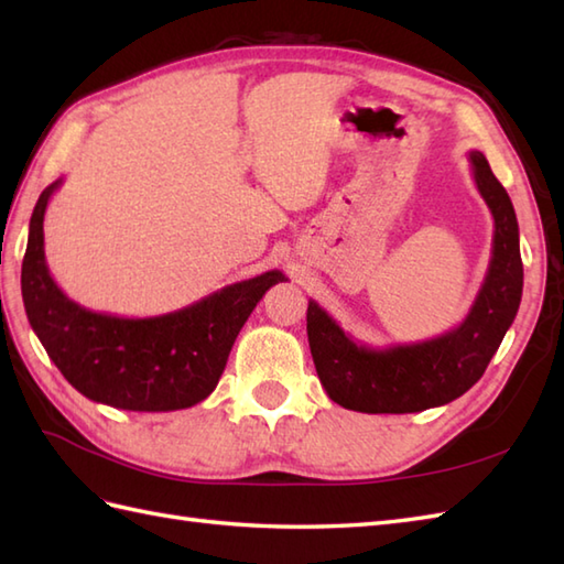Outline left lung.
Returning <instances> with one entry per match:
<instances>
[{
	"instance_id": "8db88e82",
	"label": "left lung",
	"mask_w": 564,
	"mask_h": 564,
	"mask_svg": "<svg viewBox=\"0 0 564 564\" xmlns=\"http://www.w3.org/2000/svg\"><path fill=\"white\" fill-rule=\"evenodd\" d=\"M470 164L495 218V237L480 293L458 327L426 341L370 349L354 341L327 310L307 303V341L319 382L346 410L406 414L453 402L482 378L517 317L523 293L517 213L485 154L473 150Z\"/></svg>"
}]
</instances>
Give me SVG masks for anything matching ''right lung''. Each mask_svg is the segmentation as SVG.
<instances>
[{"label": "right lung", "mask_w": 564, "mask_h": 564, "mask_svg": "<svg viewBox=\"0 0 564 564\" xmlns=\"http://www.w3.org/2000/svg\"><path fill=\"white\" fill-rule=\"evenodd\" d=\"M57 178L35 203L21 267L23 307L59 373L84 398L130 412H174L218 386L239 329L271 285L267 271L158 317H116L82 307L57 289L45 263L43 218Z\"/></svg>", "instance_id": "right-lung-1"}]
</instances>
